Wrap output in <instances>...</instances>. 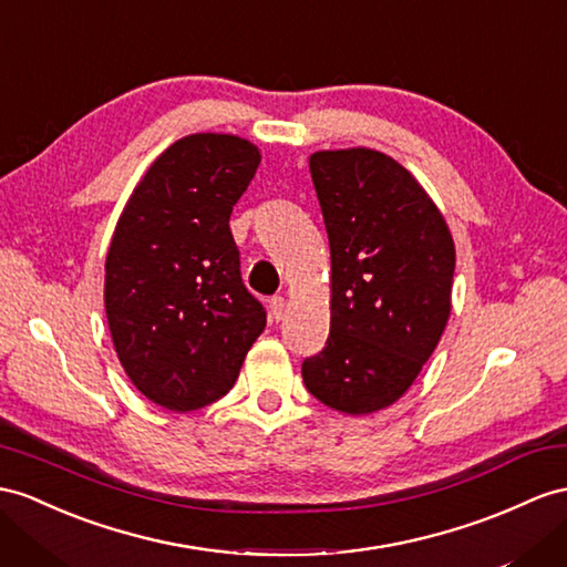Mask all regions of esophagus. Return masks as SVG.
Wrapping results in <instances>:
<instances>
[{
    "label": "esophagus",
    "instance_id": "esophagus-1",
    "mask_svg": "<svg viewBox=\"0 0 567 567\" xmlns=\"http://www.w3.org/2000/svg\"><path fill=\"white\" fill-rule=\"evenodd\" d=\"M285 297H272L270 299V318H272V321L275 323H278L280 321V318H282V313H285Z\"/></svg>",
    "mask_w": 567,
    "mask_h": 567
}]
</instances>
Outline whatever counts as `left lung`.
<instances>
[{
	"instance_id": "obj_1",
	"label": "left lung",
	"mask_w": 567,
	"mask_h": 567,
	"mask_svg": "<svg viewBox=\"0 0 567 567\" xmlns=\"http://www.w3.org/2000/svg\"><path fill=\"white\" fill-rule=\"evenodd\" d=\"M309 169L330 241V336L301 375L328 408L371 414L408 393L443 336L455 244L390 155L318 151Z\"/></svg>"
}]
</instances>
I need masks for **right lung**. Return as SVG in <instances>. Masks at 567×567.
<instances>
[{
  "mask_svg": "<svg viewBox=\"0 0 567 567\" xmlns=\"http://www.w3.org/2000/svg\"><path fill=\"white\" fill-rule=\"evenodd\" d=\"M260 151L231 134L174 141L128 196L105 260V311L132 383L192 412L235 385L266 309L244 287L229 215Z\"/></svg>",
  "mask_w": 567,
  "mask_h": 567,
  "instance_id": "1",
  "label": "right lung"
}]
</instances>
